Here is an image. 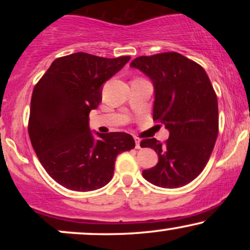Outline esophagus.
I'll list each match as a JSON object with an SVG mask.
<instances>
[{
	"instance_id": "34e87169",
	"label": "esophagus",
	"mask_w": 250,
	"mask_h": 250,
	"mask_svg": "<svg viewBox=\"0 0 250 250\" xmlns=\"http://www.w3.org/2000/svg\"><path fill=\"white\" fill-rule=\"evenodd\" d=\"M135 147H136V149L141 148V140L136 136H135Z\"/></svg>"
}]
</instances>
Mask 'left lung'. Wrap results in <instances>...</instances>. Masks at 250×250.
Here are the masks:
<instances>
[{"instance_id": "8db88e82", "label": "left lung", "mask_w": 250, "mask_h": 250, "mask_svg": "<svg viewBox=\"0 0 250 250\" xmlns=\"http://www.w3.org/2000/svg\"><path fill=\"white\" fill-rule=\"evenodd\" d=\"M130 65L153 81V120L169 130L163 143L141 141V147L159 155L157 165L143 170V177L157 187H182L202 173L214 149L219 134L216 93L199 63L175 51L136 57Z\"/></svg>"}]
</instances>
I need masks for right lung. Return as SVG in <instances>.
I'll list each match as a JSON object with an SVG mask.
<instances>
[{"instance_id": "obj_1", "label": "right lung", "mask_w": 250, "mask_h": 250, "mask_svg": "<svg viewBox=\"0 0 250 250\" xmlns=\"http://www.w3.org/2000/svg\"><path fill=\"white\" fill-rule=\"evenodd\" d=\"M130 60L87 53L62 56L51 63L34 87L28 133L49 176L63 187L91 191L113 179L117 155L135 147L122 131L89 130V113L102 100V84Z\"/></svg>"}]
</instances>
